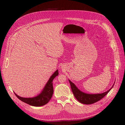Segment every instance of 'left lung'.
I'll return each mask as SVG.
<instances>
[{
    "label": "left lung",
    "mask_w": 125,
    "mask_h": 125,
    "mask_svg": "<svg viewBox=\"0 0 125 125\" xmlns=\"http://www.w3.org/2000/svg\"><path fill=\"white\" fill-rule=\"evenodd\" d=\"M72 92H73L74 97L79 102L84 104H91L100 101L110 91V90L114 86L113 84L112 88L107 91L100 94H87L82 92L79 90L77 87L73 83L69 80Z\"/></svg>",
    "instance_id": "left-lung-1"
}]
</instances>
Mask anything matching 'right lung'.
<instances>
[{
	"instance_id": "obj_1",
	"label": "right lung",
	"mask_w": 125,
	"mask_h": 125,
	"mask_svg": "<svg viewBox=\"0 0 125 125\" xmlns=\"http://www.w3.org/2000/svg\"><path fill=\"white\" fill-rule=\"evenodd\" d=\"M58 70L52 74L46 84L45 85L42 92L37 96L31 98H25L18 96L14 93L15 95L21 101L33 106H41L46 104L50 101L53 94L54 89L52 86L53 79L58 75Z\"/></svg>"
}]
</instances>
